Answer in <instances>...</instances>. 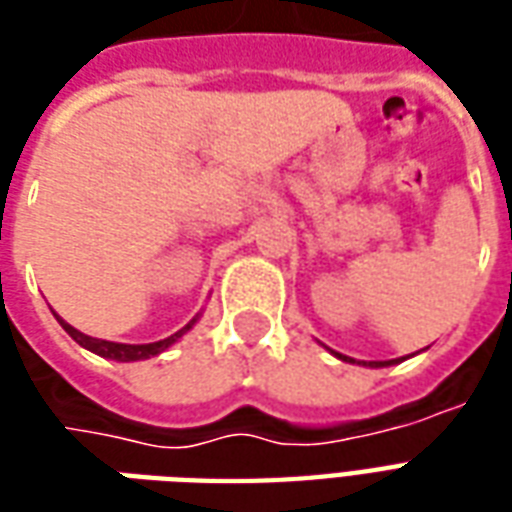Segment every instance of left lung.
I'll list each match as a JSON object with an SVG mask.
<instances>
[{"instance_id":"obj_1","label":"left lung","mask_w":512,"mask_h":512,"mask_svg":"<svg viewBox=\"0 0 512 512\" xmlns=\"http://www.w3.org/2000/svg\"><path fill=\"white\" fill-rule=\"evenodd\" d=\"M334 356H340V359H343V362H354V359H348V356H343V354H334ZM397 359H392V362H370V367H386V365H395Z\"/></svg>"}]
</instances>
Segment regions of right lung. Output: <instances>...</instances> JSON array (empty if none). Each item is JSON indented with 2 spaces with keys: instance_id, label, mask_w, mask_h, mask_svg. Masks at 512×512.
<instances>
[{
  "instance_id": "obj_1",
  "label": "right lung",
  "mask_w": 512,
  "mask_h": 512,
  "mask_svg": "<svg viewBox=\"0 0 512 512\" xmlns=\"http://www.w3.org/2000/svg\"><path fill=\"white\" fill-rule=\"evenodd\" d=\"M57 321H60V326L65 329V332L71 334L76 343L82 345V348H87V351H93V354L104 356V359H115V362H139V359H150V356H158L161 351H167L169 345L178 343L183 334L189 332L191 326L197 323V318L194 321H189L180 332H175L172 337H167V340H158V343H145V345H128V343H109V340H98V337H90V334H82L79 329H73L71 323H65L60 318V315H54Z\"/></svg>"
}]
</instances>
